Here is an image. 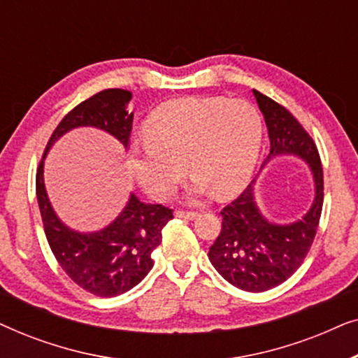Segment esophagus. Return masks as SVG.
<instances>
[{
    "label": "esophagus",
    "mask_w": 358,
    "mask_h": 358,
    "mask_svg": "<svg viewBox=\"0 0 358 358\" xmlns=\"http://www.w3.org/2000/svg\"><path fill=\"white\" fill-rule=\"evenodd\" d=\"M176 217L184 220H195L199 217V212H194V210H178V212H176Z\"/></svg>",
    "instance_id": "34e87169"
}]
</instances>
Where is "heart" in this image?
<instances>
[{
	"label": "heart",
	"mask_w": 358,
	"mask_h": 358,
	"mask_svg": "<svg viewBox=\"0 0 358 358\" xmlns=\"http://www.w3.org/2000/svg\"><path fill=\"white\" fill-rule=\"evenodd\" d=\"M146 143L136 153L138 182L156 199L169 195L185 173L195 176L190 194L231 197L246 187L256 168L262 122L244 101L185 97L161 104L145 122Z\"/></svg>",
	"instance_id": "1"
}]
</instances>
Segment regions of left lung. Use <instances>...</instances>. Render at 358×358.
<instances>
[{"mask_svg": "<svg viewBox=\"0 0 358 358\" xmlns=\"http://www.w3.org/2000/svg\"><path fill=\"white\" fill-rule=\"evenodd\" d=\"M252 92L271 138V153L266 163L278 155L300 156L310 163L316 187L310 212L292 224L271 223L259 212L252 184L220 212L223 218L222 231L210 246V262L231 285L259 293L292 277L310 252L321 218L324 178L315 141L300 122L271 97L256 90Z\"/></svg>", "mask_w": 358, "mask_h": 358, "instance_id": "8db88e82", "label": "left lung"}]
</instances>
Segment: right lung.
Here are the masks:
<instances>
[{
    "label": "right lung",
    "mask_w": 358,
    "mask_h": 358,
    "mask_svg": "<svg viewBox=\"0 0 358 358\" xmlns=\"http://www.w3.org/2000/svg\"><path fill=\"white\" fill-rule=\"evenodd\" d=\"M131 92L104 90L83 101L63 117L48 140L37 168L36 192L43 231L57 262L83 290L96 296H117L143 280L151 268V252L161 244L163 228L173 220V210L148 205L131 197L119 217L97 233H76L53 212L43 185V158L55 141L76 127H96L130 146L134 112L127 110Z\"/></svg>",
    "instance_id": "add662e5"
}]
</instances>
